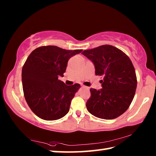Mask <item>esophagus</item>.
Returning <instances> with one entry per match:
<instances>
[{
    "label": "esophagus",
    "mask_w": 156,
    "mask_h": 156,
    "mask_svg": "<svg viewBox=\"0 0 156 156\" xmlns=\"http://www.w3.org/2000/svg\"><path fill=\"white\" fill-rule=\"evenodd\" d=\"M82 87H84V88H85L86 89H89V87H85V86H82Z\"/></svg>",
    "instance_id": "1"
}]
</instances>
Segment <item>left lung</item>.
Segmentation results:
<instances>
[{"label":"left lung","mask_w":156,"mask_h":156,"mask_svg":"<svg viewBox=\"0 0 156 156\" xmlns=\"http://www.w3.org/2000/svg\"><path fill=\"white\" fill-rule=\"evenodd\" d=\"M83 54L94 62L96 76L102 80L100 90L90 89L86 103L88 112L97 118L112 120L130 106L137 87L136 71L128 56L109 44L84 50Z\"/></svg>","instance_id":"8db88e82"}]
</instances>
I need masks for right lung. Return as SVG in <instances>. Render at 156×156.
<instances>
[{
    "label": "right lung",
    "instance_id": "obj_1",
    "mask_svg": "<svg viewBox=\"0 0 156 156\" xmlns=\"http://www.w3.org/2000/svg\"><path fill=\"white\" fill-rule=\"evenodd\" d=\"M83 50H66L42 46L31 53L22 69L25 98L31 110L41 119L55 120L67 114L80 84L66 85L63 77L71 57Z\"/></svg>",
    "mask_w": 156,
    "mask_h": 156
}]
</instances>
